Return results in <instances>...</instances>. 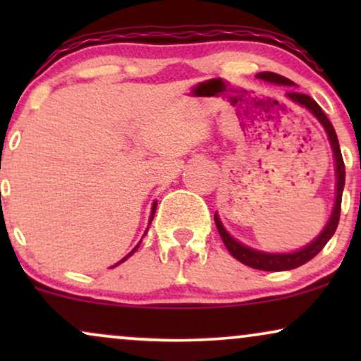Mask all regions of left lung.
Masks as SVG:
<instances>
[{"instance_id":"1","label":"left lung","mask_w":361,"mask_h":361,"mask_svg":"<svg viewBox=\"0 0 361 361\" xmlns=\"http://www.w3.org/2000/svg\"><path fill=\"white\" fill-rule=\"evenodd\" d=\"M256 78L259 80L273 82V85H283V86H293V81H290L288 78L280 76L276 73H270L264 71L256 74ZM287 97L292 102L299 103V105L305 106L310 114L316 117L321 126L324 127L327 137H329L331 147H333L334 152V163H336V200H334V207H333V214H331L329 221H327L326 227L322 229V233L314 239L312 243H309L307 246L302 247L299 251L293 252H263L258 250H252V247L244 246V244L238 243L235 239L224 229L221 219L219 215L215 214V226H217L219 234H221L224 244H226L227 251L234 256L235 259H239L241 263L247 264V267L255 268V270H263V271H285V270H293V268H299L302 264H305L307 261H310L314 256L317 255L322 247L326 246L327 241L333 238V234L336 233V227L339 222V214H341V197H343V188H345V163H343V156H341V149H339V142H338V135L334 132L333 123L329 122V118L326 117L324 111L321 110V106L317 105L309 94L304 93H297V91H288Z\"/></svg>"}]
</instances>
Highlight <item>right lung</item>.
<instances>
[{"mask_svg": "<svg viewBox=\"0 0 361 361\" xmlns=\"http://www.w3.org/2000/svg\"><path fill=\"white\" fill-rule=\"evenodd\" d=\"M156 205H157V202H154V204H152V210H151V219H149V224H151V222H152V217H154V212H156ZM139 244H140V243H139ZM139 244H137V246H135V247H134V250H132L130 252H128V255H127V256H126V258H123L122 261H126V259L128 258V256H132V255H134V251H135V250H137V247H139ZM122 261H118V263H117V264H120V263H122ZM117 264H114V267H117Z\"/></svg>", "mask_w": 361, "mask_h": 361, "instance_id": "add662e5", "label": "right lung"}]
</instances>
